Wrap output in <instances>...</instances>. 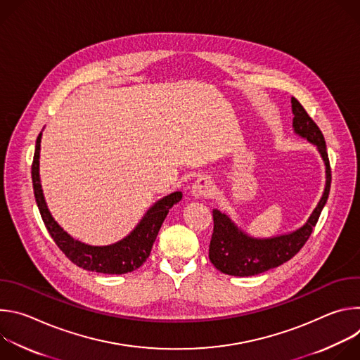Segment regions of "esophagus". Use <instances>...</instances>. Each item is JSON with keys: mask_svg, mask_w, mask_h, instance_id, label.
Listing matches in <instances>:
<instances>
[{"mask_svg": "<svg viewBox=\"0 0 360 360\" xmlns=\"http://www.w3.org/2000/svg\"><path fill=\"white\" fill-rule=\"evenodd\" d=\"M212 186H214V184H212L211 178H208V176H199V178L193 182L191 192H192V195L196 196V198L208 196V195H211V192H212Z\"/></svg>", "mask_w": 360, "mask_h": 360, "instance_id": "1", "label": "esophagus"}]
</instances>
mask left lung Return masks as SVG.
<instances>
[{
  "label": "left lung",
  "instance_id": "8db88e82",
  "mask_svg": "<svg viewBox=\"0 0 360 360\" xmlns=\"http://www.w3.org/2000/svg\"><path fill=\"white\" fill-rule=\"evenodd\" d=\"M292 112L295 132L315 143L326 165V186L318 207L307 222L297 231L271 239H253L240 232L233 222L219 210L212 211L214 232L210 243V259L214 266L233 276H253L276 268L289 259L303 248L311 238L314 228L318 224L321 212L329 196L332 171L326 150V142L316 122L306 112L300 102L292 96Z\"/></svg>",
  "mask_w": 360,
  "mask_h": 360
}]
</instances>
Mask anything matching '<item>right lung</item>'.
Listing matches in <instances>:
<instances>
[{"label":"right lung","instance_id":"right-lung-1","mask_svg":"<svg viewBox=\"0 0 360 360\" xmlns=\"http://www.w3.org/2000/svg\"><path fill=\"white\" fill-rule=\"evenodd\" d=\"M39 142L41 134L35 142L34 161L31 165L32 175V186L34 195L38 205L41 218L48 229L51 238L54 239L56 245L60 250L67 256V258L75 264L77 266L98 272V274H108V275H121L128 274L138 269L149 256L153 242L157 239V235L161 229L162 222L165 221L169 210L176 202L182 199V192H174L164 199L158 200L153 207L146 212L139 225L134 229L131 235L118 243L110 246H89L74 240L67 232H64L60 225L53 219L44 200L41 184H39Z\"/></svg>","mask_w":360,"mask_h":360}]
</instances>
